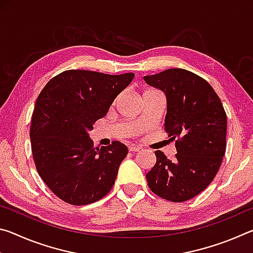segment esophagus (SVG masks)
<instances>
[{
	"mask_svg": "<svg viewBox=\"0 0 253 253\" xmlns=\"http://www.w3.org/2000/svg\"><path fill=\"white\" fill-rule=\"evenodd\" d=\"M128 149H129V152H139L140 147H138V146H134V145H131V146L128 147Z\"/></svg>",
	"mask_w": 253,
	"mask_h": 253,
	"instance_id": "1",
	"label": "esophagus"
}]
</instances>
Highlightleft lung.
<instances>
[{
  "label": "left lung",
  "mask_w": 253,
  "mask_h": 253,
  "mask_svg": "<svg viewBox=\"0 0 253 253\" xmlns=\"http://www.w3.org/2000/svg\"><path fill=\"white\" fill-rule=\"evenodd\" d=\"M148 84L165 92L168 113L164 130L175 140L173 161L156 151V163L146 174L153 193L170 202L193 199L219 170L226 147V114L207 80L173 68L145 76Z\"/></svg>",
  "instance_id": "1"
}]
</instances>
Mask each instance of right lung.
Here are the masks:
<instances>
[{
	"mask_svg": "<svg viewBox=\"0 0 253 253\" xmlns=\"http://www.w3.org/2000/svg\"><path fill=\"white\" fill-rule=\"evenodd\" d=\"M134 77L67 70L41 90L30 128L32 155L45 185L66 203L97 202L113 188L128 149L118 140L93 147L88 130Z\"/></svg>",
	"mask_w": 253,
	"mask_h": 253,
	"instance_id": "right-lung-1",
	"label": "right lung"
}]
</instances>
